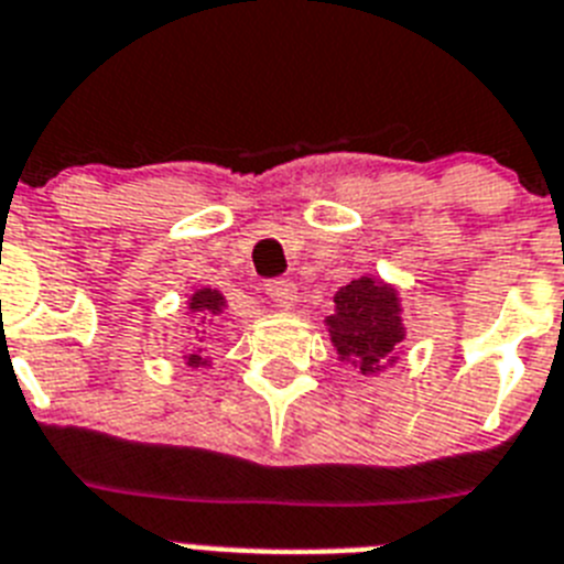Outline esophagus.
<instances>
[{
  "label": "esophagus",
  "mask_w": 564,
  "mask_h": 564,
  "mask_svg": "<svg viewBox=\"0 0 564 564\" xmlns=\"http://www.w3.org/2000/svg\"><path fill=\"white\" fill-rule=\"evenodd\" d=\"M267 295L278 306H292L297 301V286L286 278H274V281L267 283Z\"/></svg>",
  "instance_id": "obj_1"
}]
</instances>
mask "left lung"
<instances>
[{"label":"left lung","mask_w":564,"mask_h":564,"mask_svg":"<svg viewBox=\"0 0 564 564\" xmlns=\"http://www.w3.org/2000/svg\"><path fill=\"white\" fill-rule=\"evenodd\" d=\"M326 329L340 361L358 367L361 376H372L387 361H395L392 352L404 340L399 292L376 278H358L340 286Z\"/></svg>","instance_id":"obj_1"}]
</instances>
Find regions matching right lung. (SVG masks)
Returning a JSON list of instances; mask_svg holds the SVG:
<instances>
[{"label":"right lung","instance_id":"1","mask_svg":"<svg viewBox=\"0 0 564 564\" xmlns=\"http://www.w3.org/2000/svg\"><path fill=\"white\" fill-rule=\"evenodd\" d=\"M226 306V297L220 295L217 290H197L192 295V301H188V312H194L197 318L206 321L212 318V315H220ZM188 367H200V364H209L203 355H186Z\"/></svg>","mask_w":564,"mask_h":564}]
</instances>
